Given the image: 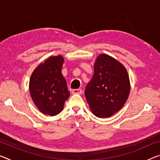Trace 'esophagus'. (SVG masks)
I'll list each match as a JSON object with an SVG mask.
<instances>
[{
	"label": "esophagus",
	"instance_id": "obj_1",
	"mask_svg": "<svg viewBox=\"0 0 160 160\" xmlns=\"http://www.w3.org/2000/svg\"><path fill=\"white\" fill-rule=\"evenodd\" d=\"M82 93V89H79V88H78V89H73L72 92V94H81Z\"/></svg>",
	"mask_w": 160,
	"mask_h": 160
}]
</instances>
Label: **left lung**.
<instances>
[{"mask_svg": "<svg viewBox=\"0 0 160 160\" xmlns=\"http://www.w3.org/2000/svg\"><path fill=\"white\" fill-rule=\"evenodd\" d=\"M129 93V77L124 66L111 56H98L94 75L85 89L93 114L99 118L112 117L124 107Z\"/></svg>", "mask_w": 160, "mask_h": 160, "instance_id": "left-lung-1", "label": "left lung"}]
</instances>
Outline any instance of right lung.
<instances>
[{
  "instance_id": "right-lung-1",
  "label": "right lung",
  "mask_w": 160,
  "mask_h": 160,
  "mask_svg": "<svg viewBox=\"0 0 160 160\" xmlns=\"http://www.w3.org/2000/svg\"><path fill=\"white\" fill-rule=\"evenodd\" d=\"M63 57L51 56L32 73L29 92L34 104L44 114L55 116L62 111L70 96L67 83L61 73Z\"/></svg>"
}]
</instances>
